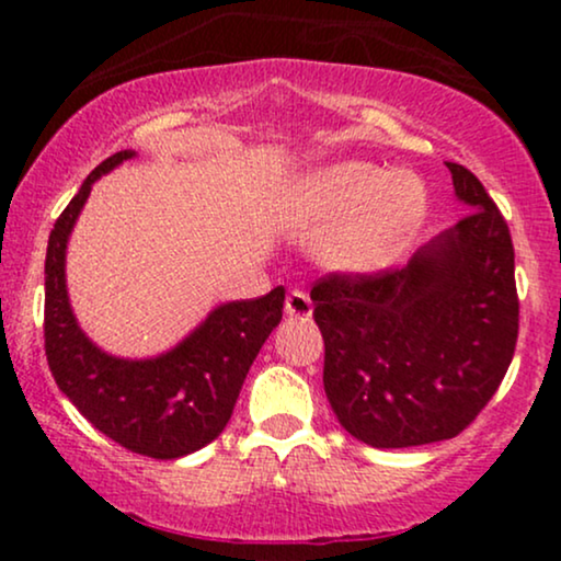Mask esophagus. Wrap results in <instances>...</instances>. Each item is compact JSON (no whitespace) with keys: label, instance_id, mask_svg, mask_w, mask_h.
Instances as JSON below:
<instances>
[{"label":"esophagus","instance_id":"1","mask_svg":"<svg viewBox=\"0 0 561 561\" xmlns=\"http://www.w3.org/2000/svg\"><path fill=\"white\" fill-rule=\"evenodd\" d=\"M285 311H287V317L308 319L313 313L311 295L302 293V289H293V293H289L287 300H285Z\"/></svg>","mask_w":561,"mask_h":561}]
</instances>
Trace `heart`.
Listing matches in <instances>:
<instances>
[{"label":"heart","instance_id":"heart-1","mask_svg":"<svg viewBox=\"0 0 561 561\" xmlns=\"http://www.w3.org/2000/svg\"><path fill=\"white\" fill-rule=\"evenodd\" d=\"M424 216L427 195L416 179L364 160L317 173L289 205V221L302 234H319L348 218L321 242V259L340 272H371L390 263L414 240Z\"/></svg>","mask_w":561,"mask_h":561}]
</instances>
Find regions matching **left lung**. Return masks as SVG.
<instances>
[{
    "mask_svg": "<svg viewBox=\"0 0 561 561\" xmlns=\"http://www.w3.org/2000/svg\"><path fill=\"white\" fill-rule=\"evenodd\" d=\"M469 214L405 268L332 272L311 287L324 392L375 448L456 437L499 390L519 334L514 244L472 171L446 163Z\"/></svg>",
    "mask_w": 561,
    "mask_h": 561,
    "instance_id": "obj_1",
    "label": "left lung"
}]
</instances>
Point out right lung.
<instances>
[{"label":"right lung","mask_w":561,"mask_h":561,"mask_svg":"<svg viewBox=\"0 0 561 561\" xmlns=\"http://www.w3.org/2000/svg\"><path fill=\"white\" fill-rule=\"evenodd\" d=\"M131 156L121 150L102 160L55 221L44 263V353L57 388L102 435L131 454L179 459L227 427L250 366L282 321L285 287L218 306L184 343L147 362L107 356L89 343L68 302V234L96 179Z\"/></svg>","instance_id":"right-lung-1"}]
</instances>
